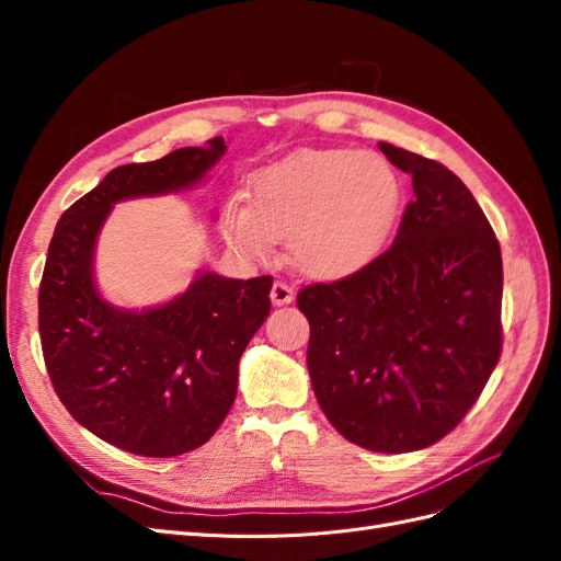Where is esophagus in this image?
<instances>
[{"label":"esophagus","instance_id":"34e87169","mask_svg":"<svg viewBox=\"0 0 561 561\" xmlns=\"http://www.w3.org/2000/svg\"><path fill=\"white\" fill-rule=\"evenodd\" d=\"M293 299H295V290L290 285L276 280L274 287H271V301H274L276 307H285V304H290Z\"/></svg>","mask_w":561,"mask_h":561}]
</instances>
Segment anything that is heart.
<instances>
[{"label": "heart", "mask_w": 561, "mask_h": 561, "mask_svg": "<svg viewBox=\"0 0 561 561\" xmlns=\"http://www.w3.org/2000/svg\"><path fill=\"white\" fill-rule=\"evenodd\" d=\"M402 180L375 151L304 149L250 180L248 206H229L227 239L252 257H266L287 239L301 274L344 280L375 262L396 227Z\"/></svg>", "instance_id": "heart-1"}]
</instances>
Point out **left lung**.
Here are the masks:
<instances>
[{"label": "left lung", "mask_w": 561, "mask_h": 561, "mask_svg": "<svg viewBox=\"0 0 561 561\" xmlns=\"http://www.w3.org/2000/svg\"><path fill=\"white\" fill-rule=\"evenodd\" d=\"M412 175L393 245L360 274L297 295L320 410L381 454L435 445L480 398L501 355V248L478 201L443 163L379 142Z\"/></svg>", "instance_id": "obj_1"}]
</instances>
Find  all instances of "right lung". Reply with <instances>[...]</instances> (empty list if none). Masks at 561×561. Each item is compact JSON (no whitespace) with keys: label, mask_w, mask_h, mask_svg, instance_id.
I'll return each mask as SVG.
<instances>
[{"label":"right lung","mask_w":561,"mask_h":561,"mask_svg":"<svg viewBox=\"0 0 561 561\" xmlns=\"http://www.w3.org/2000/svg\"><path fill=\"white\" fill-rule=\"evenodd\" d=\"M222 138L118 165L58 219L39 285L44 363L60 402L105 443L151 458L206 445L229 414L239 360L271 311L274 278L198 271L175 299L114 307L93 274L98 233L118 201L196 186L225 157Z\"/></svg>","instance_id":"1"}]
</instances>
